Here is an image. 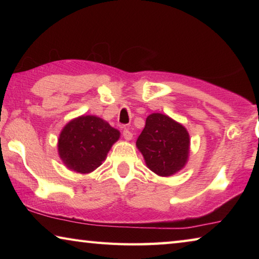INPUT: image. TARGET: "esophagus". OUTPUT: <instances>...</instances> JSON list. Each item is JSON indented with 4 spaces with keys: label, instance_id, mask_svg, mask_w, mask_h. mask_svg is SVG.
Returning <instances> with one entry per match:
<instances>
[{
    "label": "esophagus",
    "instance_id": "34e87169",
    "mask_svg": "<svg viewBox=\"0 0 259 259\" xmlns=\"http://www.w3.org/2000/svg\"><path fill=\"white\" fill-rule=\"evenodd\" d=\"M123 137H124V139L125 140H131L133 139V133H131V131H129L128 129H124L123 130Z\"/></svg>",
    "mask_w": 259,
    "mask_h": 259
}]
</instances>
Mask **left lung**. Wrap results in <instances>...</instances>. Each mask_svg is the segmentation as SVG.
<instances>
[{
	"label": "left lung",
	"instance_id": "obj_1",
	"mask_svg": "<svg viewBox=\"0 0 259 259\" xmlns=\"http://www.w3.org/2000/svg\"><path fill=\"white\" fill-rule=\"evenodd\" d=\"M136 146L147 168L160 177H170L186 165L191 139L185 126L161 113L147 116Z\"/></svg>",
	"mask_w": 259,
	"mask_h": 259
}]
</instances>
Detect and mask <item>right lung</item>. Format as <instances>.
<instances>
[{"label": "right lung", "mask_w": 259, "mask_h": 259, "mask_svg": "<svg viewBox=\"0 0 259 259\" xmlns=\"http://www.w3.org/2000/svg\"><path fill=\"white\" fill-rule=\"evenodd\" d=\"M120 131L96 115H81L68 122L60 131L58 154L67 169L90 174L102 165Z\"/></svg>", "instance_id": "add662e5"}]
</instances>
